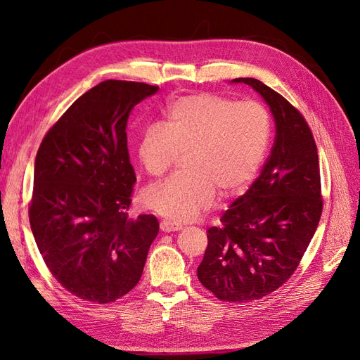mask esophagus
Here are the masks:
<instances>
[{
	"instance_id": "34e87169",
	"label": "esophagus",
	"mask_w": 360,
	"mask_h": 360,
	"mask_svg": "<svg viewBox=\"0 0 360 360\" xmlns=\"http://www.w3.org/2000/svg\"><path fill=\"white\" fill-rule=\"evenodd\" d=\"M182 229V225L179 224H175L172 221H167V219H163L162 222H160V230L165 231V233H170V231H178Z\"/></svg>"
}]
</instances>
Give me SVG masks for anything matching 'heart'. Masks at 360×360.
Here are the masks:
<instances>
[{"instance_id":"b5f03b06","label":"heart","mask_w":360,"mask_h":360,"mask_svg":"<svg viewBox=\"0 0 360 360\" xmlns=\"http://www.w3.org/2000/svg\"><path fill=\"white\" fill-rule=\"evenodd\" d=\"M271 123L255 101L194 93L173 101L163 123L145 126L138 142L141 163L160 178L184 157L182 175L142 193L146 209L172 222L194 219L214 202L245 188L258 173L270 143Z\"/></svg>"}]
</instances>
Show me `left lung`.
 <instances>
[{
	"label": "left lung",
	"instance_id": "8db88e82",
	"mask_svg": "<svg viewBox=\"0 0 360 360\" xmlns=\"http://www.w3.org/2000/svg\"><path fill=\"white\" fill-rule=\"evenodd\" d=\"M269 103L276 123L259 176L207 230L197 277L218 300L250 302L294 274L321 221L323 200L313 133L302 114L255 78H236Z\"/></svg>",
	"mask_w": 360,
	"mask_h": 360
}]
</instances>
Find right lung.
Returning a JSON list of instances; mask_svg holds the SVG:
<instances>
[{"instance_id": "1", "label": "right lung", "mask_w": 360, "mask_h": 360, "mask_svg": "<svg viewBox=\"0 0 360 360\" xmlns=\"http://www.w3.org/2000/svg\"><path fill=\"white\" fill-rule=\"evenodd\" d=\"M158 90L106 79L79 96L39 145L31 230L47 269L72 295L110 304L138 285L158 234L154 215L129 218L136 182L126 126Z\"/></svg>"}]
</instances>
